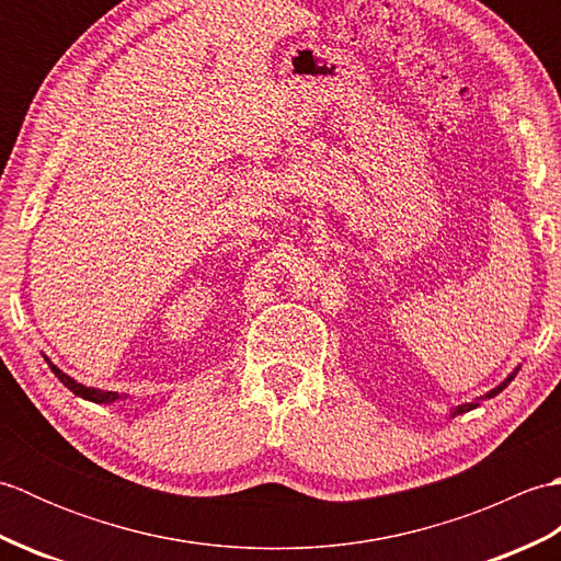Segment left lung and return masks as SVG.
<instances>
[{
    "mask_svg": "<svg viewBox=\"0 0 561 561\" xmlns=\"http://www.w3.org/2000/svg\"><path fill=\"white\" fill-rule=\"evenodd\" d=\"M520 368V366H518ZM518 368H514V371H511L508 376H506V380H504V383H499L496 388H492L490 392H486V396H482V398H478V400H474V402H465V404H458V408L456 410H450V416H456V414H462V412H470V410H474V408H480V400H486V398H494V396H499V392H502L508 383H511V380H514L516 378V374H518Z\"/></svg>",
    "mask_w": 561,
    "mask_h": 561,
    "instance_id": "8db88e82",
    "label": "left lung"
}]
</instances>
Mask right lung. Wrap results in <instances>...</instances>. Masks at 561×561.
Instances as JSON below:
<instances>
[{
  "label": "right lung",
  "instance_id": "1",
  "mask_svg": "<svg viewBox=\"0 0 561 561\" xmlns=\"http://www.w3.org/2000/svg\"><path fill=\"white\" fill-rule=\"evenodd\" d=\"M43 356H45V354H43ZM45 362L50 364L53 374H55L59 380H62V383H65L71 392H75V396H79V398H83V400H91V402H99V404H101V402H103V404H111V402H115V400H121V398H123L121 392H113V390H99V388H87L83 383H77L75 378L67 376V374L62 371V368H57L50 359H47V356H45Z\"/></svg>",
  "mask_w": 561,
  "mask_h": 561
}]
</instances>
